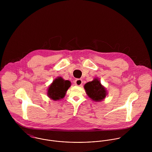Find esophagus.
I'll use <instances>...</instances> for the list:
<instances>
[{"label":"esophagus","mask_w":152,"mask_h":152,"mask_svg":"<svg viewBox=\"0 0 152 152\" xmlns=\"http://www.w3.org/2000/svg\"><path fill=\"white\" fill-rule=\"evenodd\" d=\"M74 83H75V85L77 86H81L83 84V81L81 79H77L75 80Z\"/></svg>","instance_id":"obj_1"}]
</instances>
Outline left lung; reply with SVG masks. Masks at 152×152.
Returning a JSON list of instances; mask_svg holds the SVG:
<instances>
[{"mask_svg": "<svg viewBox=\"0 0 152 152\" xmlns=\"http://www.w3.org/2000/svg\"><path fill=\"white\" fill-rule=\"evenodd\" d=\"M84 89L87 95L95 102H100L105 99L107 95L105 88L102 86L98 78H94L84 85Z\"/></svg>", "mask_w": 152, "mask_h": 152, "instance_id": "8db88e82", "label": "left lung"}]
</instances>
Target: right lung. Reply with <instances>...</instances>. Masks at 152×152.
<instances>
[{
  "instance_id": "add662e5",
  "label": "right lung",
  "mask_w": 152,
  "mask_h": 152,
  "mask_svg": "<svg viewBox=\"0 0 152 152\" xmlns=\"http://www.w3.org/2000/svg\"><path fill=\"white\" fill-rule=\"evenodd\" d=\"M71 86V83L68 80H64L61 77H57L48 88V96L54 101L63 99L68 88Z\"/></svg>"
}]
</instances>
